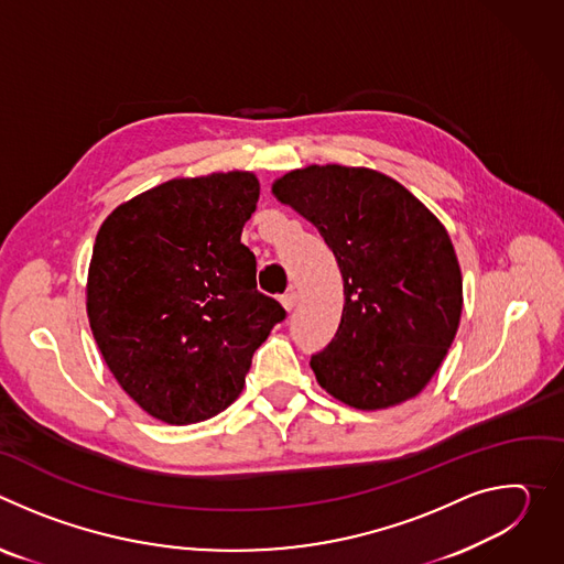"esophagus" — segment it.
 Instances as JSON below:
<instances>
[{"label": "esophagus", "instance_id": "esophagus-1", "mask_svg": "<svg viewBox=\"0 0 564 564\" xmlns=\"http://www.w3.org/2000/svg\"><path fill=\"white\" fill-rule=\"evenodd\" d=\"M296 301H299V294H296L294 290H288L285 294H281V305H283L288 312H290V310H294Z\"/></svg>", "mask_w": 564, "mask_h": 564}]
</instances>
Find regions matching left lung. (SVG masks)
Listing matches in <instances>:
<instances>
[{
    "mask_svg": "<svg viewBox=\"0 0 564 564\" xmlns=\"http://www.w3.org/2000/svg\"><path fill=\"white\" fill-rule=\"evenodd\" d=\"M272 194L318 229L344 276L339 330L310 359L318 386L359 411L420 394L462 316L446 227L404 185L366 167L310 165Z\"/></svg>",
    "mask_w": 564,
    "mask_h": 564,
    "instance_id": "8db88e82",
    "label": "left lung"
}]
</instances>
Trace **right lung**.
<instances>
[{"mask_svg":"<svg viewBox=\"0 0 564 564\" xmlns=\"http://www.w3.org/2000/svg\"><path fill=\"white\" fill-rule=\"evenodd\" d=\"M252 172L174 178L102 223L87 281L96 344L151 417L196 424L240 394L254 350L285 318L257 290L240 231L257 209Z\"/></svg>","mask_w":564,"mask_h":564,"instance_id":"add662e5","label":"right lung"}]
</instances>
